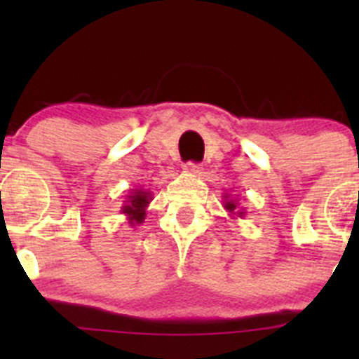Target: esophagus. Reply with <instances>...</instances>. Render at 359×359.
<instances>
[{
    "label": "esophagus",
    "mask_w": 359,
    "mask_h": 359,
    "mask_svg": "<svg viewBox=\"0 0 359 359\" xmlns=\"http://www.w3.org/2000/svg\"><path fill=\"white\" fill-rule=\"evenodd\" d=\"M182 170L186 173H193V175H200L201 173V165H198V163H191V161H187V163H184L182 165Z\"/></svg>",
    "instance_id": "34e87169"
}]
</instances>
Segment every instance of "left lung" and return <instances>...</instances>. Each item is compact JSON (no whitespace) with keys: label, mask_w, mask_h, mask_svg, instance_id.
<instances>
[{"label":"left lung","mask_w":359,"mask_h":359,"mask_svg":"<svg viewBox=\"0 0 359 359\" xmlns=\"http://www.w3.org/2000/svg\"><path fill=\"white\" fill-rule=\"evenodd\" d=\"M222 198H224V208L229 212L231 217H240V219H241V217L247 215V212H245L243 206H241V208H238V206H240V201H238L236 198L231 196L229 193L224 194Z\"/></svg>","instance_id":"left-lung-1"}]
</instances>
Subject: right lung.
I'll return each mask as SVG.
<instances>
[{"instance_id": "obj_1", "label": "right lung", "mask_w": 359, "mask_h": 359, "mask_svg": "<svg viewBox=\"0 0 359 359\" xmlns=\"http://www.w3.org/2000/svg\"><path fill=\"white\" fill-rule=\"evenodd\" d=\"M151 200H153V194L149 189H142V187L130 189L121 206V213L126 217L130 226H140L146 220V210Z\"/></svg>"}]
</instances>
